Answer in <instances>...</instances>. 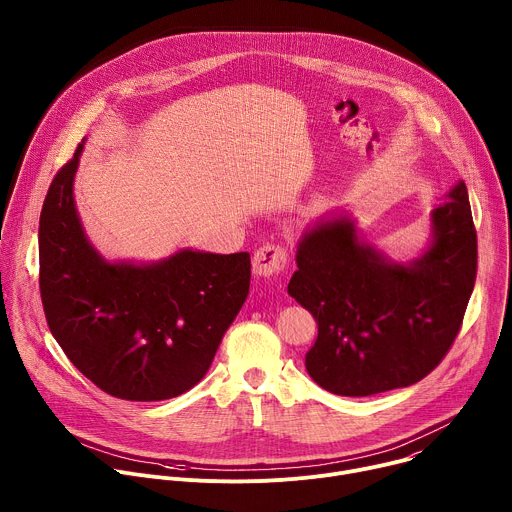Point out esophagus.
Masks as SVG:
<instances>
[{"label": "esophagus", "mask_w": 512, "mask_h": 512, "mask_svg": "<svg viewBox=\"0 0 512 512\" xmlns=\"http://www.w3.org/2000/svg\"><path fill=\"white\" fill-rule=\"evenodd\" d=\"M287 249L283 245H275V243H267L263 247H259L253 255V271L261 277H273L285 271L287 267Z\"/></svg>", "instance_id": "esophagus-1"}]
</instances>
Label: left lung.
<instances>
[{
	"instance_id": "8db88e82",
	"label": "left lung",
	"mask_w": 512,
	"mask_h": 512,
	"mask_svg": "<svg viewBox=\"0 0 512 512\" xmlns=\"http://www.w3.org/2000/svg\"><path fill=\"white\" fill-rule=\"evenodd\" d=\"M431 218L433 245L407 267L360 245L348 218L322 223L302 239L287 294L318 324L306 369L322 389L369 397L409 387L452 348L478 269L464 182Z\"/></svg>"
}]
</instances>
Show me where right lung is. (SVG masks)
Masks as SVG:
<instances>
[{"instance_id": "right-lung-1", "label": "right lung", "mask_w": 512, "mask_h": 512, "mask_svg": "<svg viewBox=\"0 0 512 512\" xmlns=\"http://www.w3.org/2000/svg\"><path fill=\"white\" fill-rule=\"evenodd\" d=\"M83 143L40 212V296L68 360L101 391L164 401L202 381L251 285L249 253L180 251L156 265L105 263L72 200Z\"/></svg>"}]
</instances>
